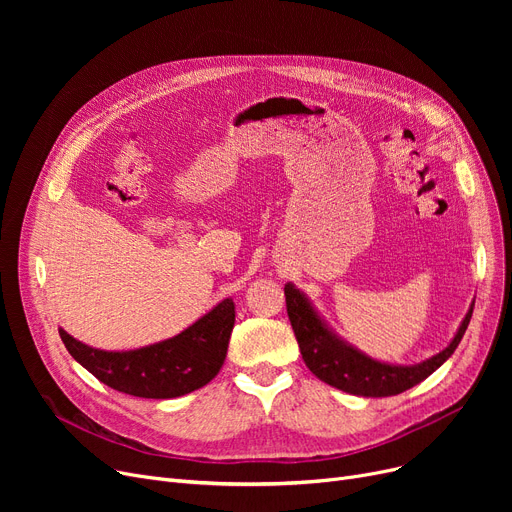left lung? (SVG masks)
Listing matches in <instances>:
<instances>
[{
  "label": "left lung",
  "instance_id": "1",
  "mask_svg": "<svg viewBox=\"0 0 512 512\" xmlns=\"http://www.w3.org/2000/svg\"><path fill=\"white\" fill-rule=\"evenodd\" d=\"M284 294L290 326L294 336H297L303 361L311 373H315L321 382L342 392L369 398L400 394L423 382L427 375H432L456 351L473 315L471 303L465 319L461 321L459 332L454 334L452 342L438 355L417 365H392L371 359L369 355L361 353L357 346L348 344L338 334H334L313 309L305 292H301L292 282L284 286Z\"/></svg>",
  "mask_w": 512,
  "mask_h": 512
}]
</instances>
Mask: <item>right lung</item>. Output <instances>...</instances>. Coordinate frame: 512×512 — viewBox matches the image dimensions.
<instances>
[{"instance_id": "add662e5", "label": "right lung", "mask_w": 512, "mask_h": 512, "mask_svg": "<svg viewBox=\"0 0 512 512\" xmlns=\"http://www.w3.org/2000/svg\"><path fill=\"white\" fill-rule=\"evenodd\" d=\"M234 303L224 299L180 334L134 351H101L60 328L68 353L99 382L139 398H176L209 384L224 365Z\"/></svg>"}]
</instances>
